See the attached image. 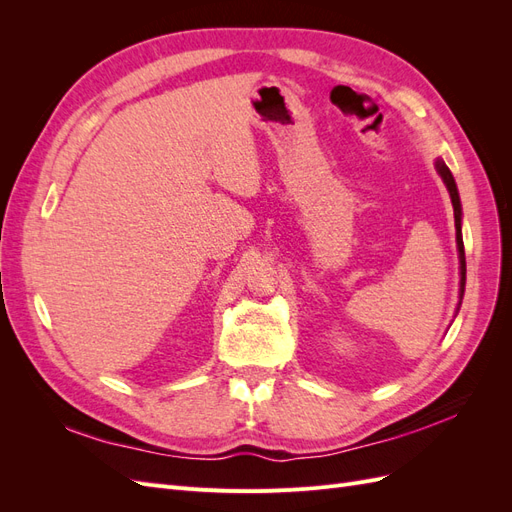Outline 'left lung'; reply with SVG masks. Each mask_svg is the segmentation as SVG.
Listing matches in <instances>:
<instances>
[{"label":"left lung","mask_w":512,"mask_h":512,"mask_svg":"<svg viewBox=\"0 0 512 512\" xmlns=\"http://www.w3.org/2000/svg\"><path fill=\"white\" fill-rule=\"evenodd\" d=\"M440 177L444 179L446 188H448V194H451V200H453V209H455V228H457V250H459V262H461V297H463V288H466V252H463V237H461V203H459V192H457V185H455V179L451 175V170H448V166L438 160L436 164Z\"/></svg>","instance_id":"8db88e82"}]
</instances>
